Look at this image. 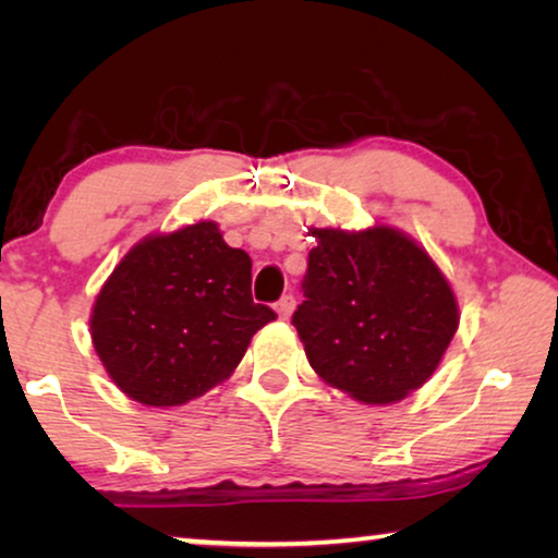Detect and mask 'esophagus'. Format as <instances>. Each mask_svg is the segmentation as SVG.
I'll use <instances>...</instances> for the list:
<instances>
[{
    "mask_svg": "<svg viewBox=\"0 0 558 558\" xmlns=\"http://www.w3.org/2000/svg\"><path fill=\"white\" fill-rule=\"evenodd\" d=\"M294 304H296V300L292 294H284L281 296V300L277 302V315L281 317V319H289L292 317V312H294Z\"/></svg>",
    "mask_w": 558,
    "mask_h": 558,
    "instance_id": "obj_1",
    "label": "esophagus"
}]
</instances>
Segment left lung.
Returning <instances> with one entry per match:
<instances>
[{"instance_id": "8db88e82", "label": "left lung", "mask_w": 558, "mask_h": 558, "mask_svg": "<svg viewBox=\"0 0 558 558\" xmlns=\"http://www.w3.org/2000/svg\"><path fill=\"white\" fill-rule=\"evenodd\" d=\"M304 302L292 325L325 384L386 407L439 368L460 304L437 262L399 228H310Z\"/></svg>"}]
</instances>
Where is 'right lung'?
Here are the masks:
<instances>
[{"label": "right lung", "instance_id": "1", "mask_svg": "<svg viewBox=\"0 0 558 558\" xmlns=\"http://www.w3.org/2000/svg\"><path fill=\"white\" fill-rule=\"evenodd\" d=\"M274 319L251 300L246 251L197 220L126 251L96 294L90 340L121 393L167 409L223 384Z\"/></svg>", "mask_w": 558, "mask_h": 558}]
</instances>
